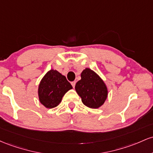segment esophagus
Instances as JSON below:
<instances>
[{"label": "esophagus", "instance_id": "obj_1", "mask_svg": "<svg viewBox=\"0 0 153 153\" xmlns=\"http://www.w3.org/2000/svg\"><path fill=\"white\" fill-rule=\"evenodd\" d=\"M75 85H76V82H71V85H72V87H74V88L75 87Z\"/></svg>", "mask_w": 153, "mask_h": 153}]
</instances>
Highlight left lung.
<instances>
[{
  "label": "left lung",
  "instance_id": "left-lung-1",
  "mask_svg": "<svg viewBox=\"0 0 153 153\" xmlns=\"http://www.w3.org/2000/svg\"><path fill=\"white\" fill-rule=\"evenodd\" d=\"M75 90L84 105L90 108H98L108 97L107 86L96 72L86 68L81 74V79L76 82Z\"/></svg>",
  "mask_w": 153,
  "mask_h": 153
}]
</instances>
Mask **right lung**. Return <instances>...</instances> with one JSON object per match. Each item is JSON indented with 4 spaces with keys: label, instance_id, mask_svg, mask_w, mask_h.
Masks as SVG:
<instances>
[{
    "label": "right lung",
    "instance_id": "right-lung-1",
    "mask_svg": "<svg viewBox=\"0 0 153 153\" xmlns=\"http://www.w3.org/2000/svg\"><path fill=\"white\" fill-rule=\"evenodd\" d=\"M72 88L66 76L57 70L51 69L39 84V100L47 108H53L61 103L65 94Z\"/></svg>",
    "mask_w": 153,
    "mask_h": 153
}]
</instances>
